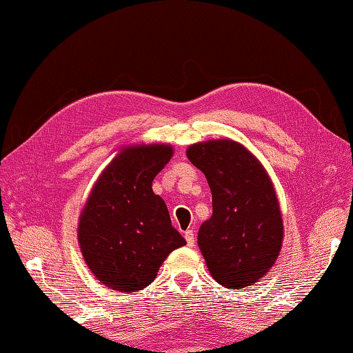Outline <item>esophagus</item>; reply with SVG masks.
<instances>
[{
  "label": "esophagus",
  "instance_id": "34e87169",
  "mask_svg": "<svg viewBox=\"0 0 353 353\" xmlns=\"http://www.w3.org/2000/svg\"><path fill=\"white\" fill-rule=\"evenodd\" d=\"M183 236H185V241H187V244L188 245H194V233H193V230H187L185 233H183Z\"/></svg>",
  "mask_w": 353,
  "mask_h": 353
}]
</instances>
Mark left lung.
I'll use <instances>...</instances> for the list:
<instances>
[{"label": "left lung", "instance_id": "8db88e82", "mask_svg": "<svg viewBox=\"0 0 353 353\" xmlns=\"http://www.w3.org/2000/svg\"><path fill=\"white\" fill-rule=\"evenodd\" d=\"M212 193V215L198 231L210 276L227 288L254 285L274 265L283 223L274 185L243 144L215 139L187 149Z\"/></svg>", "mask_w": 353, "mask_h": 353}]
</instances>
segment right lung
<instances>
[{"instance_id":"obj_1","label":"right lung","mask_w":353,"mask_h":353,"mask_svg":"<svg viewBox=\"0 0 353 353\" xmlns=\"http://www.w3.org/2000/svg\"><path fill=\"white\" fill-rule=\"evenodd\" d=\"M171 157L168 144L123 147L88 194L79 217V245L93 276L112 290H143L166 256L187 244L152 190Z\"/></svg>"}]
</instances>
